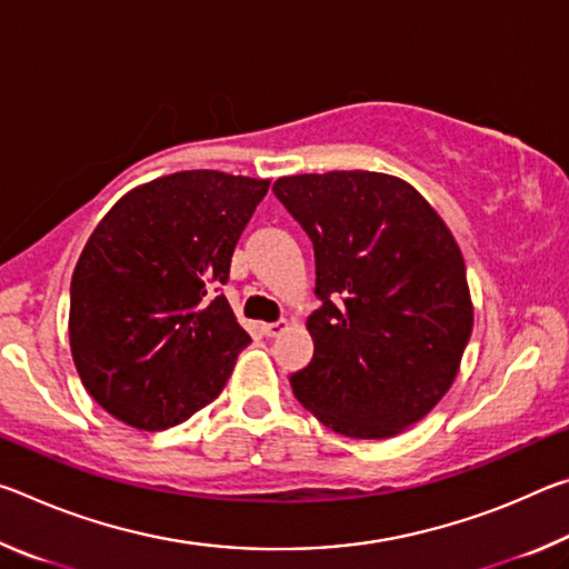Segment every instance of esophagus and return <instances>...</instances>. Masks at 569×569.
<instances>
[{"label": "esophagus", "mask_w": 569, "mask_h": 569, "mask_svg": "<svg viewBox=\"0 0 569 569\" xmlns=\"http://www.w3.org/2000/svg\"><path fill=\"white\" fill-rule=\"evenodd\" d=\"M286 329H288V321H286V319L276 321V323H263V326H261V331H263L266 336H271V339H276V336H281Z\"/></svg>", "instance_id": "1"}]
</instances>
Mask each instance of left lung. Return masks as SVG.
<instances>
[{"instance_id": "1", "label": "left lung", "mask_w": 569, "mask_h": 569, "mask_svg": "<svg viewBox=\"0 0 569 569\" xmlns=\"http://www.w3.org/2000/svg\"><path fill=\"white\" fill-rule=\"evenodd\" d=\"M313 243V359L296 399L353 439L427 417L457 379L475 323L467 268L445 220L407 180L369 170L273 182Z\"/></svg>"}]
</instances>
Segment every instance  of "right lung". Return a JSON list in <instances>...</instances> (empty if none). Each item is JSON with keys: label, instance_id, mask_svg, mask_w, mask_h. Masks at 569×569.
<instances>
[{"label": "right lung", "instance_id": "obj_1", "mask_svg": "<svg viewBox=\"0 0 569 569\" xmlns=\"http://www.w3.org/2000/svg\"><path fill=\"white\" fill-rule=\"evenodd\" d=\"M271 180L186 170L130 190L82 248L70 349L90 397L160 431L223 391L250 336L220 291Z\"/></svg>", "mask_w": 569, "mask_h": 569}]
</instances>
